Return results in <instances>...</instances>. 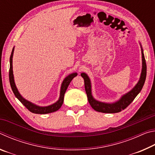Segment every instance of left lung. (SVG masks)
Here are the masks:
<instances>
[{
	"mask_svg": "<svg viewBox=\"0 0 155 155\" xmlns=\"http://www.w3.org/2000/svg\"><path fill=\"white\" fill-rule=\"evenodd\" d=\"M141 54H142V70H141L140 81H138L137 84L135 86V87L132 90L123 96L120 101L115 103H103L94 99L92 95H91V83L90 78H89L87 75L85 73H81V75L83 78L84 83H85V89L89 103L90 104L91 107L95 111L102 113H107V114L118 113L127 108L132 103L133 100L135 98V97L137 96V94L141 91L146 78V63L142 49H141Z\"/></svg>",
	"mask_w": 155,
	"mask_h": 155,
	"instance_id": "1",
	"label": "left lung"
}]
</instances>
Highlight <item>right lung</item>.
<instances>
[{
    "label": "right lung",
    "mask_w": 155,
    "mask_h": 155,
    "mask_svg": "<svg viewBox=\"0 0 155 155\" xmlns=\"http://www.w3.org/2000/svg\"><path fill=\"white\" fill-rule=\"evenodd\" d=\"M14 48H13L11 56H10V67H9V78L10 85H11L12 90L13 91V92H14V95L15 96V97L19 100L22 104H24L25 107H27V109L28 110V111L33 113V114H49V113L54 112L57 111L58 109H59L62 106L63 103H64V94L65 93V91H66L68 85H69V84L70 83V82H71V81L75 77H77V73H72V74H70L65 78L64 81H63L61 87V92H60V97H59V101H57V103L52 104V105H50L48 107H44L36 106L35 104H33L31 103H30L29 101H27V100L23 98L22 96L20 94V93L18 92V91L16 88V86L15 85L14 75H13V69H12V57H13V54H14Z\"/></svg>",
    "instance_id": "1"
}]
</instances>
